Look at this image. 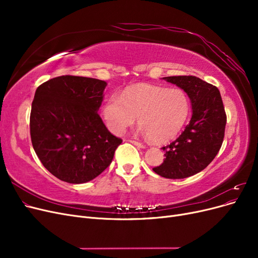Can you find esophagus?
<instances>
[{
	"instance_id": "obj_1",
	"label": "esophagus",
	"mask_w": 258,
	"mask_h": 258,
	"mask_svg": "<svg viewBox=\"0 0 258 258\" xmlns=\"http://www.w3.org/2000/svg\"><path fill=\"white\" fill-rule=\"evenodd\" d=\"M128 141H129L130 143H132V144H135V145H137V146H139V147H141V148H144V147H145V145H144L143 143L135 141V140H128Z\"/></svg>"
}]
</instances>
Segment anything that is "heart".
<instances>
[{
  "mask_svg": "<svg viewBox=\"0 0 258 258\" xmlns=\"http://www.w3.org/2000/svg\"><path fill=\"white\" fill-rule=\"evenodd\" d=\"M103 118L115 135H122L139 117L141 132L153 142L173 139L189 114V101L179 88L138 85L113 95L102 107Z\"/></svg>",
  "mask_w": 258,
  "mask_h": 258,
  "instance_id": "obj_1",
  "label": "heart"
}]
</instances>
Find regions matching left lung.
I'll list each match as a JSON object with an SVG mask.
<instances>
[{
  "instance_id": "1",
  "label": "left lung",
  "mask_w": 258,
  "mask_h": 258,
  "mask_svg": "<svg viewBox=\"0 0 258 258\" xmlns=\"http://www.w3.org/2000/svg\"><path fill=\"white\" fill-rule=\"evenodd\" d=\"M188 95L192 116L173 142L163 146L166 159L154 172L166 178H185L207 168L221 150L227 121L220 90L196 76H168Z\"/></svg>"
}]
</instances>
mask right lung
I'll return each instance as SVG.
<instances>
[{"label": "right lung", "mask_w": 258, "mask_h": 258, "mask_svg": "<svg viewBox=\"0 0 258 258\" xmlns=\"http://www.w3.org/2000/svg\"><path fill=\"white\" fill-rule=\"evenodd\" d=\"M104 81L62 75L37 87L30 114L31 141L49 172L71 184L89 182L111 165L122 140L98 114Z\"/></svg>", "instance_id": "right-lung-1"}]
</instances>
